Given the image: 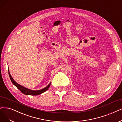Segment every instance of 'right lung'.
Masks as SVG:
<instances>
[{
    "mask_svg": "<svg viewBox=\"0 0 122 122\" xmlns=\"http://www.w3.org/2000/svg\"><path fill=\"white\" fill-rule=\"evenodd\" d=\"M8 74L9 76H10V79L11 80V81L12 82V83H13V84H14L15 86L19 89L20 91L22 93L25 95H30V96H37V95H39V94H41L44 92H46V91L48 89V88H49V87L51 85V83H50L46 87H45L44 88H43L42 89L40 90H38V91H33V90H30L29 89L26 88L24 86H21L20 84H18L17 82H16L15 81L13 80V79L12 78L11 75L10 74V71L8 70Z\"/></svg>",
    "mask_w": 122,
    "mask_h": 122,
    "instance_id": "obj_1",
    "label": "right lung"
}]
</instances>
